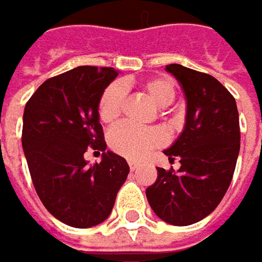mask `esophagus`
I'll return each instance as SVG.
<instances>
[{"label": "esophagus", "instance_id": "1", "mask_svg": "<svg viewBox=\"0 0 262 262\" xmlns=\"http://www.w3.org/2000/svg\"><path fill=\"white\" fill-rule=\"evenodd\" d=\"M128 165H129V168H131L133 171L139 168V162H136V161H129V162H128Z\"/></svg>", "mask_w": 262, "mask_h": 262}]
</instances>
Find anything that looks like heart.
<instances>
[{
  "label": "heart",
  "mask_w": 262,
  "mask_h": 262,
  "mask_svg": "<svg viewBox=\"0 0 262 262\" xmlns=\"http://www.w3.org/2000/svg\"><path fill=\"white\" fill-rule=\"evenodd\" d=\"M143 91L158 107H167L173 103L176 89L168 77L155 76L141 83ZM125 104V88L121 83H113L104 89L98 103V118L103 123H113L121 118ZM164 143V134L155 128H137L128 123L115 126L108 133V146L113 152L129 159L144 157L152 147Z\"/></svg>",
  "instance_id": "heart-1"
}]
</instances>
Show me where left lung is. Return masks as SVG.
I'll list each match as a JSON object with an SVG mask.
<instances>
[{
  "mask_svg": "<svg viewBox=\"0 0 262 262\" xmlns=\"http://www.w3.org/2000/svg\"><path fill=\"white\" fill-rule=\"evenodd\" d=\"M186 97V123L164 154L178 158V171L159 168L146 189L154 212L171 225H191L210 215L224 198L240 150V125L234 97L213 76L179 64L165 67Z\"/></svg>",
  "mask_w": 262,
  "mask_h": 262,
  "instance_id": "obj_1",
  "label": "left lung"
}]
</instances>
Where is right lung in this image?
Listing matches in <instances>:
<instances>
[{
    "instance_id": "1",
    "label": "right lung",
    "mask_w": 262,
    "mask_h": 262,
    "mask_svg": "<svg viewBox=\"0 0 262 262\" xmlns=\"http://www.w3.org/2000/svg\"><path fill=\"white\" fill-rule=\"evenodd\" d=\"M118 76L108 67L82 66L47 79L24 112L22 147L37 195L47 210L70 227L89 228L112 213L129 173L126 161L105 152L98 103ZM88 150L103 152L88 166Z\"/></svg>"
}]
</instances>
